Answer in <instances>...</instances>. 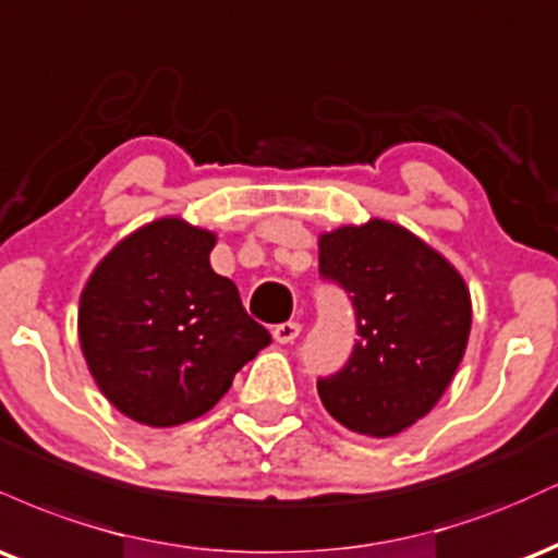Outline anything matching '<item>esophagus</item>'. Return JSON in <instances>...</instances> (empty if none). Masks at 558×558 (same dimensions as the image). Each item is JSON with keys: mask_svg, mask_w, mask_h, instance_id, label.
Returning <instances> with one entry per match:
<instances>
[{"mask_svg": "<svg viewBox=\"0 0 558 558\" xmlns=\"http://www.w3.org/2000/svg\"><path fill=\"white\" fill-rule=\"evenodd\" d=\"M299 332H301L299 323H283V325H275L272 338L278 343H293L299 338Z\"/></svg>", "mask_w": 558, "mask_h": 558, "instance_id": "34e87169", "label": "esophagus"}]
</instances>
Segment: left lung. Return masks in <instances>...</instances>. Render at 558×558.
I'll use <instances>...</instances> for the list:
<instances>
[{
    "label": "left lung",
    "mask_w": 558,
    "mask_h": 558,
    "mask_svg": "<svg viewBox=\"0 0 558 558\" xmlns=\"http://www.w3.org/2000/svg\"><path fill=\"white\" fill-rule=\"evenodd\" d=\"M319 275L349 293L356 336L349 362L319 377L330 417L388 438L440 401L472 328L464 278L444 254L388 220L319 235Z\"/></svg>",
    "instance_id": "left-lung-1"
}]
</instances>
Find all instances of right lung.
Segmentation results:
<instances>
[{"label":"right lung","instance_id":"1","mask_svg":"<svg viewBox=\"0 0 558 558\" xmlns=\"http://www.w3.org/2000/svg\"><path fill=\"white\" fill-rule=\"evenodd\" d=\"M217 235L181 217L133 230L83 286L78 338L118 412L149 427L202 417L272 341L209 265Z\"/></svg>","mask_w":558,"mask_h":558}]
</instances>
